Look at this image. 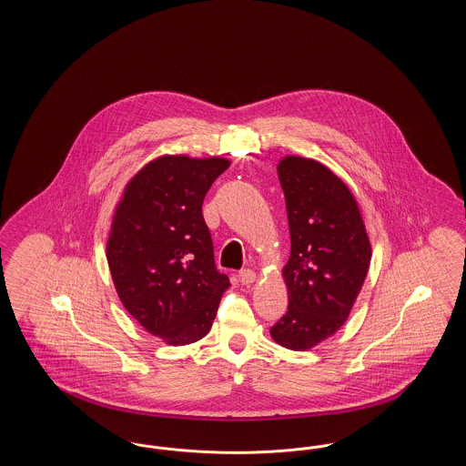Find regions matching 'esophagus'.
<instances>
[{
    "mask_svg": "<svg viewBox=\"0 0 466 466\" xmlns=\"http://www.w3.org/2000/svg\"><path fill=\"white\" fill-rule=\"evenodd\" d=\"M239 279H241L243 285L249 287V285H253V283L257 281V274H255V270H251V268H243V270L239 272Z\"/></svg>",
    "mask_w": 466,
    "mask_h": 466,
    "instance_id": "1",
    "label": "esophagus"
}]
</instances>
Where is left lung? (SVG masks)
I'll return each mask as SVG.
<instances>
[{"instance_id":"1","label":"left lung","mask_w":466,"mask_h":466,"mask_svg":"<svg viewBox=\"0 0 466 466\" xmlns=\"http://www.w3.org/2000/svg\"><path fill=\"white\" fill-rule=\"evenodd\" d=\"M278 177L289 213V310L270 329L274 342L309 351L348 319L365 283L372 246L350 187L325 164L283 157Z\"/></svg>"}]
</instances>
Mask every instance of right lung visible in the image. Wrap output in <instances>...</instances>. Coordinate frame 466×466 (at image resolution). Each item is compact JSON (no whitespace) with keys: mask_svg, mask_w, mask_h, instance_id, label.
Returning a JSON list of instances; mask_svg holds the SVG:
<instances>
[{"mask_svg":"<svg viewBox=\"0 0 466 466\" xmlns=\"http://www.w3.org/2000/svg\"><path fill=\"white\" fill-rule=\"evenodd\" d=\"M223 157L162 156L124 188L106 258L120 302L147 332L185 346L211 330L228 278L217 270L202 202Z\"/></svg>","mask_w":466,"mask_h":466,"instance_id":"right-lung-1","label":"right lung"}]
</instances>
